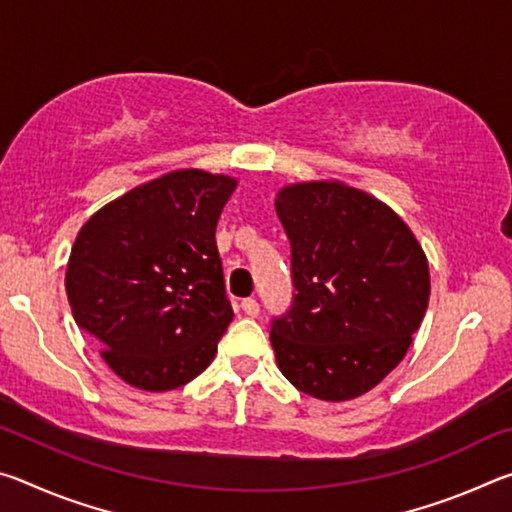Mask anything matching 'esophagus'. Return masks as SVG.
I'll list each match as a JSON object with an SVG mask.
<instances>
[{
	"label": "esophagus",
	"instance_id": "esophagus-1",
	"mask_svg": "<svg viewBox=\"0 0 512 512\" xmlns=\"http://www.w3.org/2000/svg\"><path fill=\"white\" fill-rule=\"evenodd\" d=\"M241 309H244L246 316L255 318L259 314V302L255 298H246V300H241Z\"/></svg>",
	"mask_w": 512,
	"mask_h": 512
}]
</instances>
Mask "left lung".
<instances>
[{
    "label": "left lung",
    "mask_w": 512,
    "mask_h": 512,
    "mask_svg": "<svg viewBox=\"0 0 512 512\" xmlns=\"http://www.w3.org/2000/svg\"><path fill=\"white\" fill-rule=\"evenodd\" d=\"M293 296L273 320L277 368L298 391L354 400L406 357L429 305V262L400 216L339 180L282 187Z\"/></svg>",
    "instance_id": "1"
}]
</instances>
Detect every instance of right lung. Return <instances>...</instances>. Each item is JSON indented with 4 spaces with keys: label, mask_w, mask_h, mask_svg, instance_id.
Instances as JSON below:
<instances>
[{
    "label": "right lung",
    "mask_w": 512,
    "mask_h": 512,
    "mask_svg": "<svg viewBox=\"0 0 512 512\" xmlns=\"http://www.w3.org/2000/svg\"><path fill=\"white\" fill-rule=\"evenodd\" d=\"M237 178L178 169L94 212L69 253L72 316L101 359L140 391L185 386L232 320L216 223Z\"/></svg>",
    "instance_id": "1"
}]
</instances>
